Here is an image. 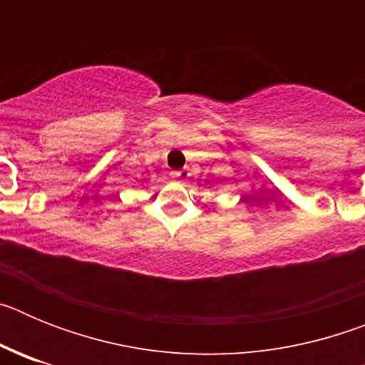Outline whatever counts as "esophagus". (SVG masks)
<instances>
[{
    "mask_svg": "<svg viewBox=\"0 0 365 365\" xmlns=\"http://www.w3.org/2000/svg\"><path fill=\"white\" fill-rule=\"evenodd\" d=\"M172 177L177 180H186V177H188V173L185 172V170H179V172H172Z\"/></svg>",
    "mask_w": 365,
    "mask_h": 365,
    "instance_id": "obj_1",
    "label": "esophagus"
}]
</instances>
